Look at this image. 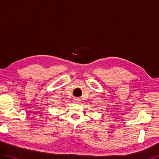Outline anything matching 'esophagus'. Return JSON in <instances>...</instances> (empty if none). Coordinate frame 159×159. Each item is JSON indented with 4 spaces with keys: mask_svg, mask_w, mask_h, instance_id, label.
I'll list each match as a JSON object with an SVG mask.
<instances>
[{
    "mask_svg": "<svg viewBox=\"0 0 159 159\" xmlns=\"http://www.w3.org/2000/svg\"><path fill=\"white\" fill-rule=\"evenodd\" d=\"M73 101H74V102L76 103V104H79V103L80 102V99H77V98H75L73 99Z\"/></svg>",
    "mask_w": 159,
    "mask_h": 159,
    "instance_id": "obj_1",
    "label": "esophagus"
}]
</instances>
